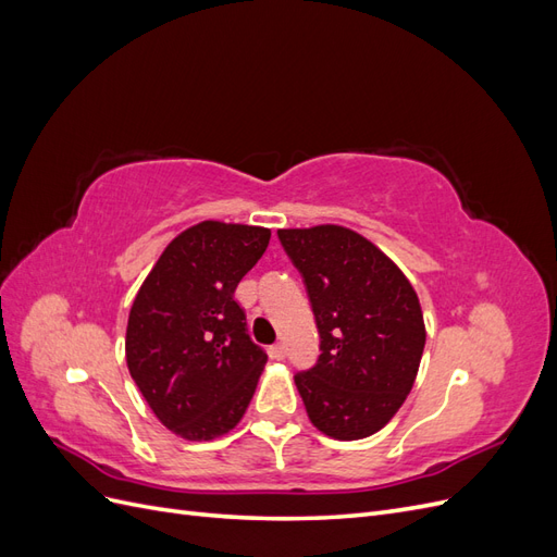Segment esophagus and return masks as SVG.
<instances>
[{"mask_svg":"<svg viewBox=\"0 0 557 557\" xmlns=\"http://www.w3.org/2000/svg\"><path fill=\"white\" fill-rule=\"evenodd\" d=\"M269 358H272V360H283L285 358V346L283 344L269 346Z\"/></svg>","mask_w":557,"mask_h":557,"instance_id":"34e87169","label":"esophagus"}]
</instances>
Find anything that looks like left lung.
Returning a JSON list of instances; mask_svg holds the SVG:
<instances>
[{
  "label": "left lung",
  "mask_w": 557,
  "mask_h": 557,
  "mask_svg": "<svg viewBox=\"0 0 557 557\" xmlns=\"http://www.w3.org/2000/svg\"><path fill=\"white\" fill-rule=\"evenodd\" d=\"M305 276L320 356L295 376L311 423L332 440L379 432L411 393L425 348V320L401 269L342 225L278 230Z\"/></svg>",
  "instance_id": "1"
}]
</instances>
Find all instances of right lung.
<instances>
[{
    "label": "right lung",
    "instance_id": "1",
    "mask_svg": "<svg viewBox=\"0 0 557 557\" xmlns=\"http://www.w3.org/2000/svg\"><path fill=\"white\" fill-rule=\"evenodd\" d=\"M256 225L201 221L162 250L127 318V369L160 423L211 442L244 418L267 352L234 299L269 246Z\"/></svg>",
    "mask_w": 557,
    "mask_h": 557
}]
</instances>
